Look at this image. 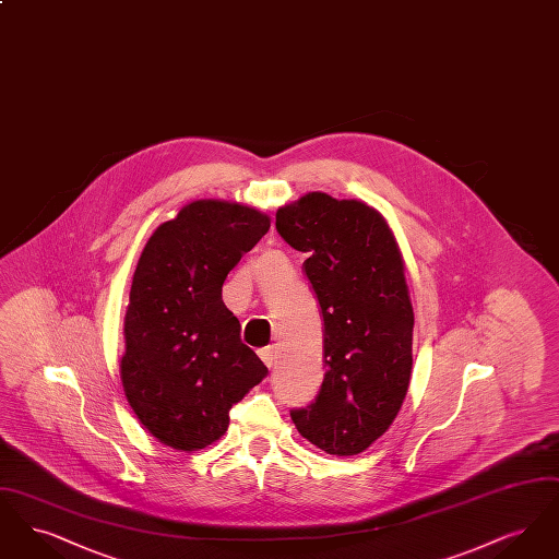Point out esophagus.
I'll return each instance as SVG.
<instances>
[{
    "label": "esophagus",
    "instance_id": "1",
    "mask_svg": "<svg viewBox=\"0 0 559 559\" xmlns=\"http://www.w3.org/2000/svg\"><path fill=\"white\" fill-rule=\"evenodd\" d=\"M260 358L264 360L266 367L272 369L274 362H276V349H274V346L262 347V349H260Z\"/></svg>",
    "mask_w": 559,
    "mask_h": 559
}]
</instances>
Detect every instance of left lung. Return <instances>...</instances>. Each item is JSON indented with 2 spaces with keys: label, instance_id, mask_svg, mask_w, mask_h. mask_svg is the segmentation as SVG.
I'll use <instances>...</instances> for the list:
<instances>
[{
  "label": "left lung",
  "instance_id": "1",
  "mask_svg": "<svg viewBox=\"0 0 559 559\" xmlns=\"http://www.w3.org/2000/svg\"><path fill=\"white\" fill-rule=\"evenodd\" d=\"M276 230L304 251L324 320L317 402L292 411L320 451H367L399 415L413 369V304L388 219L365 201L306 192L276 212Z\"/></svg>",
  "mask_w": 559,
  "mask_h": 559
}]
</instances>
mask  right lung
I'll return each mask as SVG.
<instances>
[{"label":"right lung","mask_w":559,"mask_h":559,"mask_svg":"<svg viewBox=\"0 0 559 559\" xmlns=\"http://www.w3.org/2000/svg\"><path fill=\"white\" fill-rule=\"evenodd\" d=\"M270 228L249 205L199 199L146 240L123 320L121 383L135 417L160 444L205 449L219 440L230 408L266 377L240 342V322L222 285Z\"/></svg>","instance_id":"add662e5"}]
</instances>
